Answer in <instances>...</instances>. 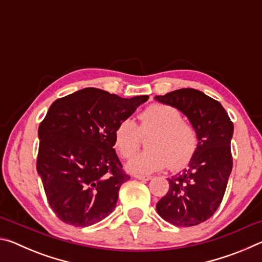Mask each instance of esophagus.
Returning <instances> with one entry per match:
<instances>
[{
	"label": "esophagus",
	"instance_id": "esophagus-1",
	"mask_svg": "<svg viewBox=\"0 0 262 262\" xmlns=\"http://www.w3.org/2000/svg\"><path fill=\"white\" fill-rule=\"evenodd\" d=\"M136 179H139V180H144V181H148V180H150L151 179V177L150 176H140V174H136V176H134Z\"/></svg>",
	"mask_w": 262,
	"mask_h": 262
}]
</instances>
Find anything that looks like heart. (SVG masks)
<instances>
[{"label":"heart","instance_id":"obj_1","mask_svg":"<svg viewBox=\"0 0 262 262\" xmlns=\"http://www.w3.org/2000/svg\"><path fill=\"white\" fill-rule=\"evenodd\" d=\"M139 126L123 119L114 129V147L123 158H130L141 145V134L152 133L149 148L127 164V170L137 174L152 173L170 165L172 170L185 167L199 147L195 128L184 121L179 110L164 104H152L139 114Z\"/></svg>","mask_w":262,"mask_h":262}]
</instances>
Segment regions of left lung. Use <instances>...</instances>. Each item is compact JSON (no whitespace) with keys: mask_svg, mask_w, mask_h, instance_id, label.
Listing matches in <instances>:
<instances>
[{"mask_svg":"<svg viewBox=\"0 0 262 262\" xmlns=\"http://www.w3.org/2000/svg\"><path fill=\"white\" fill-rule=\"evenodd\" d=\"M159 103L183 112L195 128L199 147L187 168L168 178L158 215L176 227H193L214 215L223 200L232 170L233 123L219 101L195 89L156 96Z\"/></svg>","mask_w":262,"mask_h":262,"instance_id":"left-lung-1","label":"left lung"}]
</instances>
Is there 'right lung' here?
I'll use <instances>...</instances> for the list:
<instances>
[{
  "instance_id": "right-lung-1",
  "label": "right lung",
  "mask_w": 262,
  "mask_h": 262,
  "mask_svg": "<svg viewBox=\"0 0 262 262\" xmlns=\"http://www.w3.org/2000/svg\"><path fill=\"white\" fill-rule=\"evenodd\" d=\"M148 99L85 88L51 105L38 129L37 171L60 221L89 227L117 207L119 189L130 177L113 149L114 129Z\"/></svg>"
}]
</instances>
